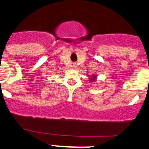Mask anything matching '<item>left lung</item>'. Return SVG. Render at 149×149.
<instances>
[{"mask_svg":"<svg viewBox=\"0 0 149 149\" xmlns=\"http://www.w3.org/2000/svg\"><path fill=\"white\" fill-rule=\"evenodd\" d=\"M96 79H97V76H96V74H93V76H90L89 78V81L92 83L95 82V81H96Z\"/></svg>","mask_w":149,"mask_h":149,"instance_id":"obj_1","label":"left lung"}]
</instances>
